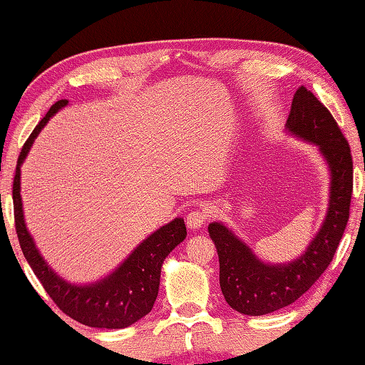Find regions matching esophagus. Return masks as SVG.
I'll return each mask as SVG.
<instances>
[{"label":"esophagus","mask_w":365,"mask_h":365,"mask_svg":"<svg viewBox=\"0 0 365 365\" xmlns=\"http://www.w3.org/2000/svg\"><path fill=\"white\" fill-rule=\"evenodd\" d=\"M205 220H207V214L202 210H191L190 214L187 215V225L188 228L191 230H197L201 228L202 225L205 223Z\"/></svg>","instance_id":"esophagus-1"}]
</instances>
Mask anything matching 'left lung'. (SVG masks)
<instances>
[{
    "instance_id": "1",
    "label": "left lung",
    "mask_w": 365,
    "mask_h": 365,
    "mask_svg": "<svg viewBox=\"0 0 365 365\" xmlns=\"http://www.w3.org/2000/svg\"><path fill=\"white\" fill-rule=\"evenodd\" d=\"M286 128L292 135L316 145L329 164V207L304 254L289 263H264L222 222L209 225L220 263L222 294L231 308L247 316L273 313L307 292L332 262L349 218L353 195L349 145L330 111L304 86L295 92Z\"/></svg>"
}]
</instances>
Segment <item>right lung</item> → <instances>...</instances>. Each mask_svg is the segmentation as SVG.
Returning <instances> with one entry per match:
<instances>
[{
	"instance_id": "1",
	"label": "right lung",
	"mask_w": 365,
	"mask_h": 365,
	"mask_svg": "<svg viewBox=\"0 0 365 365\" xmlns=\"http://www.w3.org/2000/svg\"><path fill=\"white\" fill-rule=\"evenodd\" d=\"M68 101L56 102L26 138L17 160L12 201L19 244L26 262L43 284L46 292L71 319L97 329H124L147 316L156 302L160 290L161 267L164 258L187 237L183 218H174L138 244L134 252L119 264L113 273L92 284H71L52 269L35 246L24 220L21 197V165L39 132Z\"/></svg>"
}]
</instances>
